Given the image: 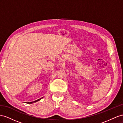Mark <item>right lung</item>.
<instances>
[{"label": "right lung", "instance_id": "add662e5", "mask_svg": "<svg viewBox=\"0 0 123 123\" xmlns=\"http://www.w3.org/2000/svg\"><path fill=\"white\" fill-rule=\"evenodd\" d=\"M42 98H43V97H42V98H41L38 99H37V100H35V101H32V102H28V103H27V104H32V103H36V102H37V101L41 100V99H42Z\"/></svg>", "mask_w": 123, "mask_h": 123}]
</instances>
